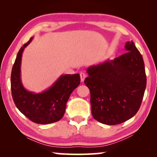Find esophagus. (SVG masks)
Segmentation results:
<instances>
[{
    "label": "esophagus",
    "instance_id": "obj_1",
    "mask_svg": "<svg viewBox=\"0 0 157 157\" xmlns=\"http://www.w3.org/2000/svg\"><path fill=\"white\" fill-rule=\"evenodd\" d=\"M79 75H80V78H81V81L82 82H84V79L86 78V74H85L84 72H81L79 73Z\"/></svg>",
    "mask_w": 157,
    "mask_h": 157
}]
</instances>
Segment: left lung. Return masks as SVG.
<instances>
[{
    "label": "left lung",
    "instance_id": "left-lung-1",
    "mask_svg": "<svg viewBox=\"0 0 157 157\" xmlns=\"http://www.w3.org/2000/svg\"><path fill=\"white\" fill-rule=\"evenodd\" d=\"M124 48L127 52L113 60L88 68L84 81L91 93L93 116L108 125L121 124L137 113L146 87L142 55L133 41Z\"/></svg>",
    "mask_w": 157,
    "mask_h": 157
}]
</instances>
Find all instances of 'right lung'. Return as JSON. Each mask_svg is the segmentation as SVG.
Segmentation results:
<instances>
[{"mask_svg": "<svg viewBox=\"0 0 157 157\" xmlns=\"http://www.w3.org/2000/svg\"><path fill=\"white\" fill-rule=\"evenodd\" d=\"M31 37L18 51L11 73L13 100L23 115L37 124H49L59 121L65 113L66 102L71 93L80 84L79 74L63 75L51 87L42 93L34 94L23 87L21 80L22 53L30 43Z\"/></svg>", "mask_w": 157, "mask_h": 157, "instance_id": "add662e5", "label": "right lung"}]
</instances>
